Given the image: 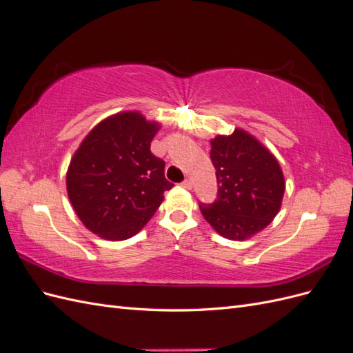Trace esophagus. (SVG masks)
Wrapping results in <instances>:
<instances>
[{
    "label": "esophagus",
    "instance_id": "obj_1",
    "mask_svg": "<svg viewBox=\"0 0 353 353\" xmlns=\"http://www.w3.org/2000/svg\"><path fill=\"white\" fill-rule=\"evenodd\" d=\"M183 187L187 188V190H191V188H193V181H191V179H185L184 183H183Z\"/></svg>",
    "mask_w": 353,
    "mask_h": 353
}]
</instances>
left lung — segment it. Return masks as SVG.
<instances>
[{
    "mask_svg": "<svg viewBox=\"0 0 353 353\" xmlns=\"http://www.w3.org/2000/svg\"><path fill=\"white\" fill-rule=\"evenodd\" d=\"M218 199L201 205V215L228 240H245L268 227L281 208L285 190L279 160L253 135L234 130L210 141Z\"/></svg>",
    "mask_w": 353,
    "mask_h": 353,
    "instance_id": "left-lung-1",
    "label": "left lung"
}]
</instances>
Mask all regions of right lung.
I'll use <instances>...</instances> for the list:
<instances>
[{
  "label": "right lung",
  "mask_w": 353,
  "mask_h": 353,
  "mask_svg": "<svg viewBox=\"0 0 353 353\" xmlns=\"http://www.w3.org/2000/svg\"><path fill=\"white\" fill-rule=\"evenodd\" d=\"M159 128L140 112L116 113L95 125L74 152L68 196L83 225L99 237L135 236L174 187L165 178V162L150 152Z\"/></svg>",
  "instance_id": "add662e5"
}]
</instances>
